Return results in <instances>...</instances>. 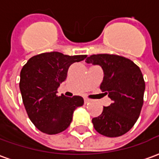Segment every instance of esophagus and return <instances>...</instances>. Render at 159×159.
<instances>
[{"instance_id":"obj_1","label":"esophagus","mask_w":159,"mask_h":159,"mask_svg":"<svg viewBox=\"0 0 159 159\" xmlns=\"http://www.w3.org/2000/svg\"><path fill=\"white\" fill-rule=\"evenodd\" d=\"M90 101V100H89V99H87V98H84V102H85V104L89 103Z\"/></svg>"}]
</instances>
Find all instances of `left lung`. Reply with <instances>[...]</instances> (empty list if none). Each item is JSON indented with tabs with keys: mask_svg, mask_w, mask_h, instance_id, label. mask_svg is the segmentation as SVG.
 I'll return each mask as SVG.
<instances>
[{
	"mask_svg": "<svg viewBox=\"0 0 159 159\" xmlns=\"http://www.w3.org/2000/svg\"><path fill=\"white\" fill-rule=\"evenodd\" d=\"M85 62L102 67L100 89L112 100L92 119L93 127L105 136H121L132 129L140 116L144 102L143 75L132 60L116 54H93Z\"/></svg>",
	"mask_w": 159,
	"mask_h": 159,
	"instance_id": "1",
	"label": "left lung"
}]
</instances>
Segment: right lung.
Wrapping results in <instances>:
<instances>
[{
    "mask_svg": "<svg viewBox=\"0 0 159 159\" xmlns=\"http://www.w3.org/2000/svg\"><path fill=\"white\" fill-rule=\"evenodd\" d=\"M86 57L43 52L31 57L23 66L19 82L23 103L29 118L40 131L56 134L66 130L74 111L83 105L81 96H58L57 89L66 79L70 65Z\"/></svg>",
    "mask_w": 159,
    "mask_h": 159,
    "instance_id": "right-lung-1",
    "label": "right lung"
}]
</instances>
